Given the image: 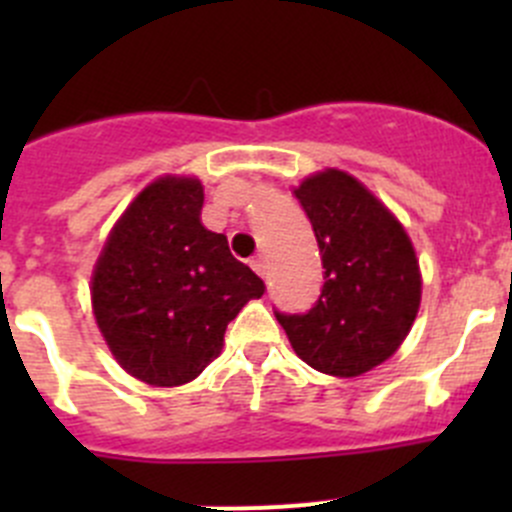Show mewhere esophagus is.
Segmentation results:
<instances>
[{"label": "esophagus", "mask_w": 512, "mask_h": 512, "mask_svg": "<svg viewBox=\"0 0 512 512\" xmlns=\"http://www.w3.org/2000/svg\"><path fill=\"white\" fill-rule=\"evenodd\" d=\"M250 265H252V270H255L260 277H267V272H270V265H267V257L265 255L252 257Z\"/></svg>", "instance_id": "1"}]
</instances>
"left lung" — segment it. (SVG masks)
I'll list each match as a JSON object with an SVG mask.
<instances>
[{
    "mask_svg": "<svg viewBox=\"0 0 512 512\" xmlns=\"http://www.w3.org/2000/svg\"><path fill=\"white\" fill-rule=\"evenodd\" d=\"M294 198L312 223L324 287L304 314L275 312L289 344L322 374H366L411 332L421 304V272L399 220L344 170L302 180Z\"/></svg>",
    "mask_w": 512,
    "mask_h": 512,
    "instance_id": "left-lung-1",
    "label": "left lung"
}]
</instances>
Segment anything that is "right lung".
I'll list each match as a JSON object with an SVG mask.
<instances>
[{
  "instance_id": "1",
  "label": "right lung",
  "mask_w": 512,
  "mask_h": 512,
  "mask_svg": "<svg viewBox=\"0 0 512 512\" xmlns=\"http://www.w3.org/2000/svg\"><path fill=\"white\" fill-rule=\"evenodd\" d=\"M203 185L153 180L128 205L91 277L96 324L118 364L151 386H180L223 349L225 329L265 282L200 223Z\"/></svg>"
}]
</instances>
